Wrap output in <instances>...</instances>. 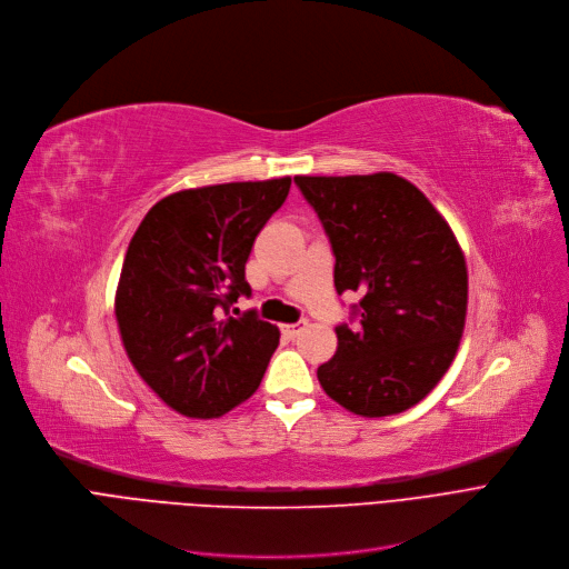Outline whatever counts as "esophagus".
Listing matches in <instances>:
<instances>
[{
  "label": "esophagus",
  "instance_id": "obj_1",
  "mask_svg": "<svg viewBox=\"0 0 569 569\" xmlns=\"http://www.w3.org/2000/svg\"><path fill=\"white\" fill-rule=\"evenodd\" d=\"M308 327V321H296V323H284L282 327V333L287 336V338H296V336H301V331Z\"/></svg>",
  "mask_w": 569,
  "mask_h": 569
}]
</instances>
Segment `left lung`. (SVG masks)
<instances>
[{
	"mask_svg": "<svg viewBox=\"0 0 569 569\" xmlns=\"http://www.w3.org/2000/svg\"><path fill=\"white\" fill-rule=\"evenodd\" d=\"M329 236L336 291H357L355 329L317 368L345 410L389 417L410 410L449 370L468 310V268L442 214L396 173L296 176Z\"/></svg>",
	"mask_w": 569,
	"mask_h": 569,
	"instance_id": "1",
	"label": "left lung"
}]
</instances>
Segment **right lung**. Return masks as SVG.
Listing matches in <instances>:
<instances>
[{"instance_id": "right-lung-1", "label": "right lung", "mask_w": 569, "mask_h": 569, "mask_svg": "<svg viewBox=\"0 0 569 569\" xmlns=\"http://www.w3.org/2000/svg\"><path fill=\"white\" fill-rule=\"evenodd\" d=\"M291 178L182 189L157 201L133 233L116 293L127 357L184 417H222L248 400L280 342L254 310L246 263L254 238L287 199Z\"/></svg>"}]
</instances>
